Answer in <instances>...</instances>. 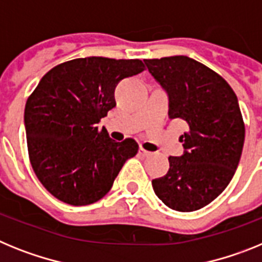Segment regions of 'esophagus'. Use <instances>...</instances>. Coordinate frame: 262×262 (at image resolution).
I'll use <instances>...</instances> for the list:
<instances>
[{"label":"esophagus","mask_w":262,"mask_h":262,"mask_svg":"<svg viewBox=\"0 0 262 262\" xmlns=\"http://www.w3.org/2000/svg\"><path fill=\"white\" fill-rule=\"evenodd\" d=\"M138 153H140V156H142V157H149L150 154V151H147V150H145L144 147H140V151H138Z\"/></svg>","instance_id":"1"}]
</instances>
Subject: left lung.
I'll return each mask as SVG.
<instances>
[{"instance_id":"left-lung-1","label":"left lung","mask_w":262,"mask_h":262,"mask_svg":"<svg viewBox=\"0 0 262 262\" xmlns=\"http://www.w3.org/2000/svg\"><path fill=\"white\" fill-rule=\"evenodd\" d=\"M144 62L169 96V117L188 126L183 154L169 157V171L151 181L153 190L171 210H200L226 190L240 162L245 128L237 96L220 75L188 56Z\"/></svg>"}]
</instances>
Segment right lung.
Instances as JSON below:
<instances>
[{
	"mask_svg": "<svg viewBox=\"0 0 262 262\" xmlns=\"http://www.w3.org/2000/svg\"><path fill=\"white\" fill-rule=\"evenodd\" d=\"M145 70L140 59L79 58L50 70L25 106L29 157L50 194L71 206H87L112 188L137 142H116L99 122L116 106L120 80Z\"/></svg>",
	"mask_w": 262,
	"mask_h": 262,
	"instance_id": "add662e5",
	"label": "right lung"
}]
</instances>
